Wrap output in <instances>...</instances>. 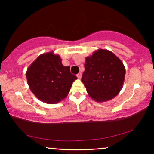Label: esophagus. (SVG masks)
I'll return each instance as SVG.
<instances>
[{
  "instance_id": "34e87169",
  "label": "esophagus",
  "mask_w": 154,
  "mask_h": 154,
  "mask_svg": "<svg viewBox=\"0 0 154 154\" xmlns=\"http://www.w3.org/2000/svg\"><path fill=\"white\" fill-rule=\"evenodd\" d=\"M77 77L78 79H81V78H82V73L80 72V73H79V74H77Z\"/></svg>"
}]
</instances>
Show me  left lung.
<instances>
[{
    "instance_id": "obj_1",
    "label": "left lung",
    "mask_w": 154,
    "mask_h": 154,
    "mask_svg": "<svg viewBox=\"0 0 154 154\" xmlns=\"http://www.w3.org/2000/svg\"><path fill=\"white\" fill-rule=\"evenodd\" d=\"M85 60L82 82L88 96L97 103L107 102L117 96L125 75L122 61L112 51L102 49Z\"/></svg>"
}]
</instances>
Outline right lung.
<instances>
[{"instance_id":"obj_1","label":"right lung","mask_w":154,"mask_h":154,"mask_svg":"<svg viewBox=\"0 0 154 154\" xmlns=\"http://www.w3.org/2000/svg\"><path fill=\"white\" fill-rule=\"evenodd\" d=\"M60 56L54 51L42 54L27 69L26 76L32 93L47 104L58 103L66 98L77 78L70 67L63 66Z\"/></svg>"}]
</instances>
